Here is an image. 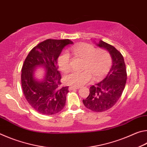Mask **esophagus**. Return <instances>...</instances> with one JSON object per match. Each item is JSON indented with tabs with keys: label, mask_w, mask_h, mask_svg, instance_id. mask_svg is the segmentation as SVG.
<instances>
[{
	"label": "esophagus",
	"mask_w": 147,
	"mask_h": 147,
	"mask_svg": "<svg viewBox=\"0 0 147 147\" xmlns=\"http://www.w3.org/2000/svg\"><path fill=\"white\" fill-rule=\"evenodd\" d=\"M79 88L78 87H74V86H70L69 88V91H72V90H74V89H78Z\"/></svg>",
	"instance_id": "esophagus-1"
}]
</instances>
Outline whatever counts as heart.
I'll list each match as a JSON object with an SVG mask.
<instances>
[{
  "mask_svg": "<svg viewBox=\"0 0 147 147\" xmlns=\"http://www.w3.org/2000/svg\"><path fill=\"white\" fill-rule=\"evenodd\" d=\"M71 51L76 56L84 59L83 71L72 72L64 77V82L69 86L80 87L84 85L92 78L94 80L101 79L108 73L111 65V56L104 49H96L89 43H80L71 47ZM59 68L63 73H67L71 69L69 54L64 51L58 58Z\"/></svg>",
  "mask_w": 147,
  "mask_h": 147,
  "instance_id": "obj_1",
  "label": "heart"
}]
</instances>
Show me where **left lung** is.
I'll use <instances>...</instances> for the list:
<instances>
[{
  "mask_svg": "<svg viewBox=\"0 0 147 147\" xmlns=\"http://www.w3.org/2000/svg\"><path fill=\"white\" fill-rule=\"evenodd\" d=\"M108 51L112 58V66L102 80L90 87L89 94L83 103L87 108L102 112L115 105L125 88L127 73L124 58L113 46L100 40L97 44Z\"/></svg>",
  "mask_w": 147,
  "mask_h": 147,
  "instance_id": "left-lung-1",
  "label": "left lung"
}]
</instances>
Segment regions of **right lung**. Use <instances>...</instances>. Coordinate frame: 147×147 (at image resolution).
Segmentation results:
<instances>
[{
  "label": "right lung",
  "mask_w": 147,
  "mask_h": 147,
  "mask_svg": "<svg viewBox=\"0 0 147 147\" xmlns=\"http://www.w3.org/2000/svg\"><path fill=\"white\" fill-rule=\"evenodd\" d=\"M73 43L69 39H46L34 47L24 61L22 88L27 102L38 113L53 115L65 106L69 87L61 86L57 59L64 47ZM38 66L46 68V75L42 82L33 78L34 69Z\"/></svg>",
  "instance_id": "add662e5"
}]
</instances>
